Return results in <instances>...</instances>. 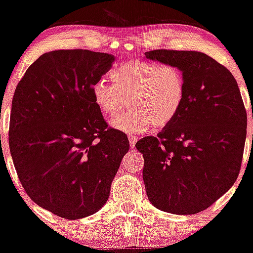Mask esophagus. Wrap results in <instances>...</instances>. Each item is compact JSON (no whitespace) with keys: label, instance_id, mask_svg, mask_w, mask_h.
<instances>
[{"label":"esophagus","instance_id":"1","mask_svg":"<svg viewBox=\"0 0 253 253\" xmlns=\"http://www.w3.org/2000/svg\"><path fill=\"white\" fill-rule=\"evenodd\" d=\"M128 140H129V146H130V149H133V147L135 146L136 141H138V136H135V135H128Z\"/></svg>","mask_w":253,"mask_h":253}]
</instances>
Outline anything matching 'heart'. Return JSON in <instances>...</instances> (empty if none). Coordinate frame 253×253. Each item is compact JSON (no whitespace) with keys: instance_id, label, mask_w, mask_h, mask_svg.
I'll return each mask as SVG.
<instances>
[{"instance_id":"b5f03b06","label":"heart","mask_w":253,"mask_h":253,"mask_svg":"<svg viewBox=\"0 0 253 253\" xmlns=\"http://www.w3.org/2000/svg\"><path fill=\"white\" fill-rule=\"evenodd\" d=\"M113 83L98 80L91 88L92 100L107 118H114L127 104L129 112L110 123L115 129L141 133L168 126L178 114L185 97V77L172 64L133 60L110 74Z\"/></svg>"}]
</instances>
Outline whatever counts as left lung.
I'll use <instances>...</instances> for the list:
<instances>
[{
  "label": "left lung",
  "mask_w": 253,
  "mask_h": 253,
  "mask_svg": "<svg viewBox=\"0 0 253 253\" xmlns=\"http://www.w3.org/2000/svg\"><path fill=\"white\" fill-rule=\"evenodd\" d=\"M145 56L178 66L185 77L177 117L157 136L135 144L144 157L147 197L168 213H200L239 175L248 124L240 90L233 75L202 52L153 50Z\"/></svg>",
  "instance_id": "8db88e82"
}]
</instances>
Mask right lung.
I'll return each instance as SVG.
<instances>
[{
    "label": "right lung",
    "instance_id": "add662e5",
    "mask_svg": "<svg viewBox=\"0 0 253 253\" xmlns=\"http://www.w3.org/2000/svg\"><path fill=\"white\" fill-rule=\"evenodd\" d=\"M114 56L89 50L43 53L26 71L11 102L9 149L27 195L68 220L103 207L129 143L109 128L91 88Z\"/></svg>",
    "mask_w": 253,
    "mask_h": 253
}]
</instances>
